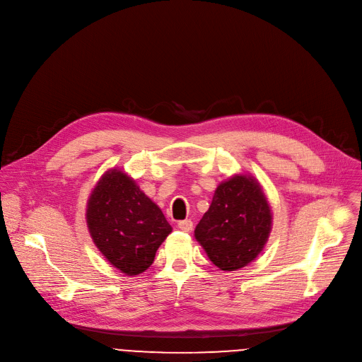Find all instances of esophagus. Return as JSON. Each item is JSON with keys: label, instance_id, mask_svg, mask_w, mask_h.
Returning <instances> with one entry per match:
<instances>
[{"label": "esophagus", "instance_id": "1", "mask_svg": "<svg viewBox=\"0 0 362 362\" xmlns=\"http://www.w3.org/2000/svg\"><path fill=\"white\" fill-rule=\"evenodd\" d=\"M178 228H180L182 232H191V229H193V222H191L189 219L180 221V222H178Z\"/></svg>", "mask_w": 362, "mask_h": 362}]
</instances>
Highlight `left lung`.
<instances>
[{
    "instance_id": "1",
    "label": "left lung",
    "mask_w": 362,
    "mask_h": 362,
    "mask_svg": "<svg viewBox=\"0 0 362 362\" xmlns=\"http://www.w3.org/2000/svg\"><path fill=\"white\" fill-rule=\"evenodd\" d=\"M273 215L260 182L250 174L222 181L194 229L207 257L221 270H238L263 251Z\"/></svg>"
}]
</instances>
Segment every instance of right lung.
I'll list each match as a JSON object with an SVG mask.
<instances>
[{"mask_svg":"<svg viewBox=\"0 0 362 362\" xmlns=\"http://www.w3.org/2000/svg\"><path fill=\"white\" fill-rule=\"evenodd\" d=\"M86 223L102 256L127 276L151 267L158 248L173 232L159 206L115 166L92 189Z\"/></svg>","mask_w":362,"mask_h":362,"instance_id":"add662e5","label":"right lung"}]
</instances>
